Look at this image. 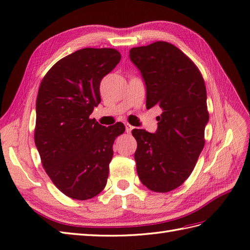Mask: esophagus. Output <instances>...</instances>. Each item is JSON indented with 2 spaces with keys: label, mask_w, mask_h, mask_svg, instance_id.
Returning a JSON list of instances; mask_svg holds the SVG:
<instances>
[{
  "label": "esophagus",
  "mask_w": 250,
  "mask_h": 250,
  "mask_svg": "<svg viewBox=\"0 0 250 250\" xmlns=\"http://www.w3.org/2000/svg\"><path fill=\"white\" fill-rule=\"evenodd\" d=\"M132 130H133V126L130 125L129 124H125V132H126V133H131Z\"/></svg>",
  "instance_id": "esophagus-1"
}]
</instances>
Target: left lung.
<instances>
[{"label":"left lung","mask_w":250,"mask_h":250,"mask_svg":"<svg viewBox=\"0 0 250 250\" xmlns=\"http://www.w3.org/2000/svg\"><path fill=\"white\" fill-rule=\"evenodd\" d=\"M130 60L145 82L147 109H162L155 133L132 131L137 175L148 189L168 192L190 176L205 144L209 116L204 79L194 63L167 42L134 47Z\"/></svg>","instance_id":"8db88e82"}]
</instances>
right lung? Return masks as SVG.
I'll return each mask as SVG.
<instances>
[{"label": "right lung", "mask_w": 250, "mask_h": 250, "mask_svg": "<svg viewBox=\"0 0 250 250\" xmlns=\"http://www.w3.org/2000/svg\"><path fill=\"white\" fill-rule=\"evenodd\" d=\"M113 48H83L58 61L41 83L34 141L42 164L62 193L89 200L108 178L115 139L124 124L106 126L90 118L101 102L100 83L118 64Z\"/></svg>", "instance_id": "obj_1"}]
</instances>
